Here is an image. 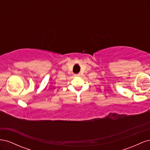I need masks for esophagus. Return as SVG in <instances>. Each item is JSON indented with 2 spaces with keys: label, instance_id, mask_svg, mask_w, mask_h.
Returning <instances> with one entry per match:
<instances>
[{
  "label": "esophagus",
  "instance_id": "esophagus-1",
  "mask_svg": "<svg viewBox=\"0 0 150 150\" xmlns=\"http://www.w3.org/2000/svg\"><path fill=\"white\" fill-rule=\"evenodd\" d=\"M75 76H80V74H75Z\"/></svg>",
  "mask_w": 150,
  "mask_h": 150
}]
</instances>
